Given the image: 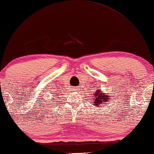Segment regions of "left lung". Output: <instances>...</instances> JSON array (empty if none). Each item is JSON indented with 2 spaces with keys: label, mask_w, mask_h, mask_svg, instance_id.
<instances>
[{
  "label": "left lung",
  "mask_w": 154,
  "mask_h": 154,
  "mask_svg": "<svg viewBox=\"0 0 154 154\" xmlns=\"http://www.w3.org/2000/svg\"><path fill=\"white\" fill-rule=\"evenodd\" d=\"M94 103H95V105L99 106L100 104H103V103H107L110 100V96L107 94L103 93L100 90H96L95 93H94Z\"/></svg>",
  "instance_id": "left-lung-1"
}]
</instances>
